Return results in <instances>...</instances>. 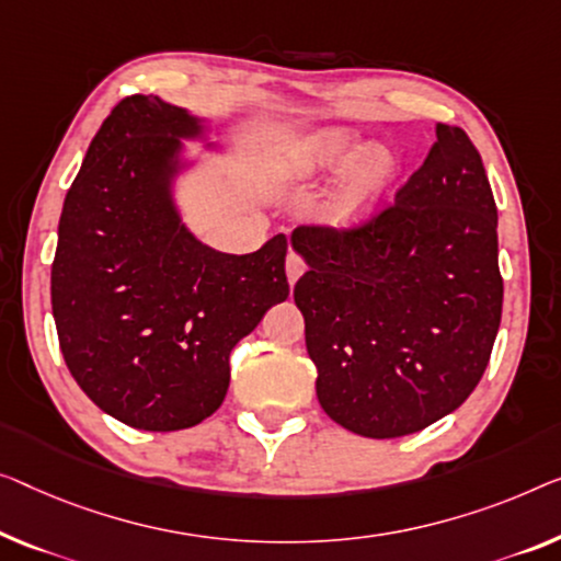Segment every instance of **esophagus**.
Here are the masks:
<instances>
[{"instance_id":"esophagus-1","label":"esophagus","mask_w":561,"mask_h":561,"mask_svg":"<svg viewBox=\"0 0 561 561\" xmlns=\"http://www.w3.org/2000/svg\"><path fill=\"white\" fill-rule=\"evenodd\" d=\"M305 270H307L305 259L295 254V252H289V256H287V279H289V284H295L299 277H302Z\"/></svg>"}]
</instances>
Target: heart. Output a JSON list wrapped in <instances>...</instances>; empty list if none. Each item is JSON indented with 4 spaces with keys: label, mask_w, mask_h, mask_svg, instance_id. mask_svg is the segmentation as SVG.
Returning <instances> with one entry per match:
<instances>
[{
    "label": "heart",
    "mask_w": 561,
    "mask_h": 561,
    "mask_svg": "<svg viewBox=\"0 0 561 561\" xmlns=\"http://www.w3.org/2000/svg\"><path fill=\"white\" fill-rule=\"evenodd\" d=\"M342 173L320 208L322 221L337 231H353L378 214L396 186V161L345 128H320L291 140L274 158V183L284 191L305 188L324 175Z\"/></svg>",
    "instance_id": "b5f03b06"
}]
</instances>
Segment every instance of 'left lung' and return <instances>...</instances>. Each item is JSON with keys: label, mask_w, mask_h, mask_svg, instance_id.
I'll return each mask as SVG.
<instances>
[{"label": "left lung", "mask_w": 561, "mask_h": 561, "mask_svg": "<svg viewBox=\"0 0 561 561\" xmlns=\"http://www.w3.org/2000/svg\"><path fill=\"white\" fill-rule=\"evenodd\" d=\"M436 144L392 206L353 231L299 227L295 284L317 400L342 428L398 438L454 413L494 347L504 282L499 216L471 138Z\"/></svg>", "instance_id": "1"}]
</instances>
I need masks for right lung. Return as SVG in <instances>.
<instances>
[{"label": "right lung", "mask_w": 561, "mask_h": 561, "mask_svg": "<svg viewBox=\"0 0 561 561\" xmlns=\"http://www.w3.org/2000/svg\"><path fill=\"white\" fill-rule=\"evenodd\" d=\"M206 118L158 95H130L95 133L65 196L53 262V314L72 378L130 428L183 431L229 390V355L289 297L277 233L224 254L181 219L186 146L219 153Z\"/></svg>", "instance_id": "right-lung-1"}]
</instances>
